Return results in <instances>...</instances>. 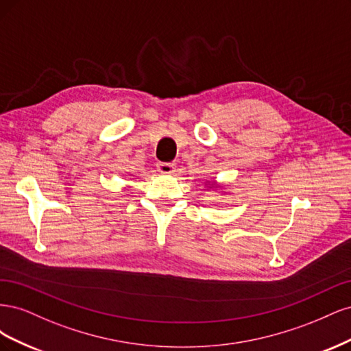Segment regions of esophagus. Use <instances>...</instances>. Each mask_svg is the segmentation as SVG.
<instances>
[{
  "label": "esophagus",
  "instance_id": "esophagus-1",
  "mask_svg": "<svg viewBox=\"0 0 351 351\" xmlns=\"http://www.w3.org/2000/svg\"><path fill=\"white\" fill-rule=\"evenodd\" d=\"M156 168L161 174H173L176 171V164L174 162H158Z\"/></svg>",
  "mask_w": 351,
  "mask_h": 351
}]
</instances>
